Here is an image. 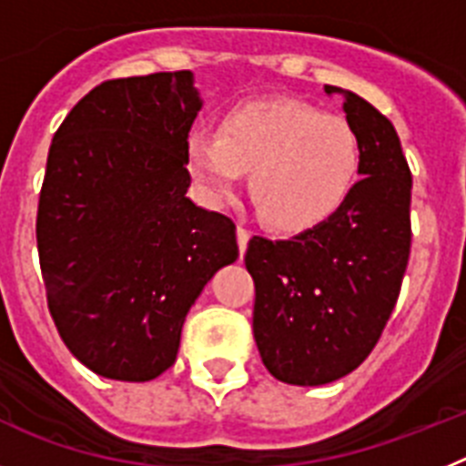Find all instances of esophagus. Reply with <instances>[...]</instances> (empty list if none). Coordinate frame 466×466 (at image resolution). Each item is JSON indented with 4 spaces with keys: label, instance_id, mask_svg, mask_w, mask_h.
Masks as SVG:
<instances>
[{
    "label": "esophagus",
    "instance_id": "obj_1",
    "mask_svg": "<svg viewBox=\"0 0 466 466\" xmlns=\"http://www.w3.org/2000/svg\"><path fill=\"white\" fill-rule=\"evenodd\" d=\"M248 238H250V232L244 228V225H238L237 228V241H238V250H241V256L246 253V248H248Z\"/></svg>",
    "mask_w": 466,
    "mask_h": 466
}]
</instances>
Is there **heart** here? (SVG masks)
I'll return each instance as SVG.
<instances>
[{
  "label": "heart",
  "instance_id": "obj_1",
  "mask_svg": "<svg viewBox=\"0 0 466 466\" xmlns=\"http://www.w3.org/2000/svg\"><path fill=\"white\" fill-rule=\"evenodd\" d=\"M185 166L208 204H228L250 171L248 192L279 232H307L347 204L361 168L350 121L293 98L248 100L220 116L218 136L192 131Z\"/></svg>",
  "mask_w": 466,
  "mask_h": 466
}]
</instances>
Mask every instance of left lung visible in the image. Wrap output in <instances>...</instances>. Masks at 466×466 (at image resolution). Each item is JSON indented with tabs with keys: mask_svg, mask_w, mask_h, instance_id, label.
Segmentation results:
<instances>
[{
	"mask_svg": "<svg viewBox=\"0 0 466 466\" xmlns=\"http://www.w3.org/2000/svg\"><path fill=\"white\" fill-rule=\"evenodd\" d=\"M361 145V180L330 220L289 241L253 237V335L269 373L319 387L345 378L378 345L410 256L412 176L391 121L338 86Z\"/></svg>",
	"mask_w": 466,
	"mask_h": 466,
	"instance_id": "1",
	"label": "left lung"
}]
</instances>
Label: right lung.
Listing matches in <instances>:
<instances>
[{"mask_svg":"<svg viewBox=\"0 0 466 466\" xmlns=\"http://www.w3.org/2000/svg\"><path fill=\"white\" fill-rule=\"evenodd\" d=\"M199 110L189 70L110 79L48 149L37 210L48 311L103 378L147 382L171 368L189 307L238 258L234 222L185 197Z\"/></svg>","mask_w":466,"mask_h":466,"instance_id":"1","label":"right lung"}]
</instances>
